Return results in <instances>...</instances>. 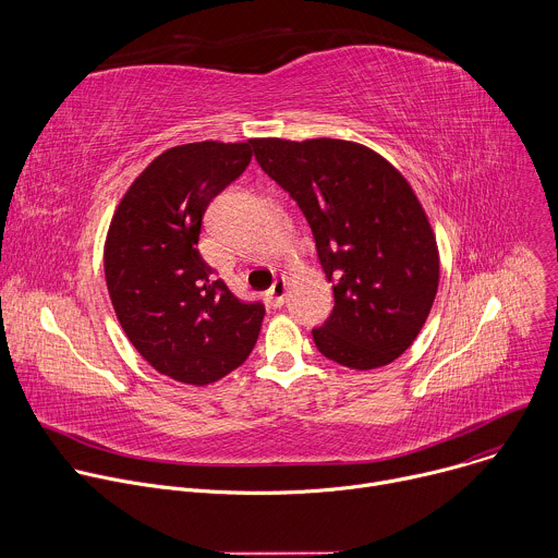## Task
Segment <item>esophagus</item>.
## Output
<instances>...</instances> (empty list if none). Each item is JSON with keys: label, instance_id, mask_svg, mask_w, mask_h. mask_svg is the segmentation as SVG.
Masks as SVG:
<instances>
[{"label": "esophagus", "instance_id": "1", "mask_svg": "<svg viewBox=\"0 0 558 558\" xmlns=\"http://www.w3.org/2000/svg\"><path fill=\"white\" fill-rule=\"evenodd\" d=\"M269 302L274 304V306H282L284 304V295H287V280L284 278H276V282H274V287L269 289Z\"/></svg>", "mask_w": 558, "mask_h": 558}]
</instances>
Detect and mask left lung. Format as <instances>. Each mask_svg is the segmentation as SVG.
<instances>
[{"label":"left lung","instance_id":"1","mask_svg":"<svg viewBox=\"0 0 558 558\" xmlns=\"http://www.w3.org/2000/svg\"><path fill=\"white\" fill-rule=\"evenodd\" d=\"M260 168L298 203L333 311L313 342L357 371L386 366L420 336L439 284L435 233L409 181L377 151L340 138H254Z\"/></svg>","mask_w":558,"mask_h":558}]
</instances>
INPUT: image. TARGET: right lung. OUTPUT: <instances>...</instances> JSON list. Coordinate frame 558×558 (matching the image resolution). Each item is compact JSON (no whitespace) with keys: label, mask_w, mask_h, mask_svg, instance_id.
<instances>
[{"label":"right lung","mask_w":558,"mask_h":558,"mask_svg":"<svg viewBox=\"0 0 558 558\" xmlns=\"http://www.w3.org/2000/svg\"><path fill=\"white\" fill-rule=\"evenodd\" d=\"M254 141H201L156 156L121 198L104 250L106 282L134 349L177 381L205 386L256 347L263 302L238 300L198 252L214 196L241 177Z\"/></svg>","instance_id":"1"}]
</instances>
